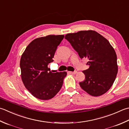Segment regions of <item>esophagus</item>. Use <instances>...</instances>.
Here are the masks:
<instances>
[{
    "label": "esophagus",
    "instance_id": "1",
    "mask_svg": "<svg viewBox=\"0 0 129 129\" xmlns=\"http://www.w3.org/2000/svg\"><path fill=\"white\" fill-rule=\"evenodd\" d=\"M69 73H70V74H77V71H74V72H69Z\"/></svg>",
    "mask_w": 129,
    "mask_h": 129
}]
</instances>
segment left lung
Returning <instances> with one entry per match:
<instances>
[{
    "label": "left lung",
    "instance_id": "8db88e82",
    "mask_svg": "<svg viewBox=\"0 0 129 129\" xmlns=\"http://www.w3.org/2000/svg\"><path fill=\"white\" fill-rule=\"evenodd\" d=\"M65 39L79 55L87 58L89 65L83 73L85 80L79 83L82 89L93 96H100L111 87L117 74V56L107 39L94 31H80L65 35Z\"/></svg>",
    "mask_w": 129,
    "mask_h": 129
}]
</instances>
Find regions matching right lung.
Instances as JSON below:
<instances>
[{"label": "right lung", "mask_w": 129, "mask_h": 129, "mask_svg": "<svg viewBox=\"0 0 129 129\" xmlns=\"http://www.w3.org/2000/svg\"><path fill=\"white\" fill-rule=\"evenodd\" d=\"M64 35H49L30 43L22 54L20 68L25 87L34 97L42 100L54 97L59 92L67 72L52 73L47 67L54 60L57 46Z\"/></svg>", "instance_id": "add662e5"}]
</instances>
